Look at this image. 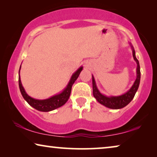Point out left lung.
<instances>
[{
  "instance_id": "left-lung-1",
  "label": "left lung",
  "mask_w": 157,
  "mask_h": 157,
  "mask_svg": "<svg viewBox=\"0 0 157 157\" xmlns=\"http://www.w3.org/2000/svg\"><path fill=\"white\" fill-rule=\"evenodd\" d=\"M130 44L131 48L132 50V56L134 58V60L137 63V78L135 79L134 84L132 86L129 90L127 92L123 94L121 96H111V97H106L101 93L98 90L96 85L95 79L94 76L92 75V85H93V95L95 97V99L97 100V101L100 104L104 105L107 108L112 109H122L123 107L127 106L129 103L132 101L134 98L135 93L138 90L140 82V63L138 60L137 59L135 56V52L133 46Z\"/></svg>"
}]
</instances>
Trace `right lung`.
I'll use <instances>...</instances> for the list:
<instances>
[{"mask_svg":"<svg viewBox=\"0 0 157 157\" xmlns=\"http://www.w3.org/2000/svg\"><path fill=\"white\" fill-rule=\"evenodd\" d=\"M20 68L21 66L20 67V70H19V86H20V92L22 94L23 98H24L25 100H26V101L30 106L33 107L35 109L38 110L39 111L48 112L59 108V107L62 106L63 105H64L67 102L70 97V95H71L72 86L75 82L76 79H78L79 75L80 74L81 71H82L83 67L81 66L79 68H78V71H76L75 72H74L71 79H70L67 86L64 89L61 93L55 96H53V97L48 98L47 99L44 100L35 99L34 98L29 97L26 93V92H25L24 87L22 86V82H21L20 76Z\"/></svg>","mask_w":157,"mask_h":157,"instance_id":"add662e5","label":"right lung"}]
</instances>
